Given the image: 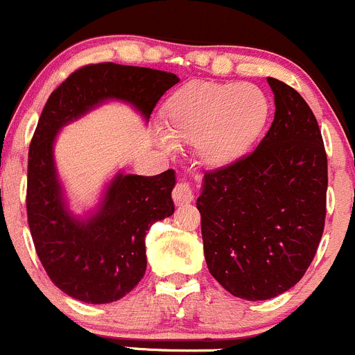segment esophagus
Returning <instances> with one entry per match:
<instances>
[{
	"label": "esophagus",
	"instance_id": "esophagus-1",
	"mask_svg": "<svg viewBox=\"0 0 355 355\" xmlns=\"http://www.w3.org/2000/svg\"><path fill=\"white\" fill-rule=\"evenodd\" d=\"M173 200L176 205H186L193 202V189L186 181H179L173 189Z\"/></svg>",
	"mask_w": 355,
	"mask_h": 355
}]
</instances>
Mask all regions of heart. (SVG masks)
Returning <instances> with one entry per match:
<instances>
[{"label":"heart","instance_id":"1","mask_svg":"<svg viewBox=\"0 0 355 355\" xmlns=\"http://www.w3.org/2000/svg\"><path fill=\"white\" fill-rule=\"evenodd\" d=\"M269 119V101L254 84L189 80L164 107L167 138L195 145L212 169L240 162L257 143Z\"/></svg>","mask_w":355,"mask_h":355}]
</instances>
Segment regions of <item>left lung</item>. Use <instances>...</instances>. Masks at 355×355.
I'll list each match as a JSON object with an SVG mask.
<instances>
[{
  "mask_svg": "<svg viewBox=\"0 0 355 355\" xmlns=\"http://www.w3.org/2000/svg\"><path fill=\"white\" fill-rule=\"evenodd\" d=\"M275 121L240 162L203 176L196 209L210 275L234 297L268 300L295 286L321 241L328 159L293 87L268 77Z\"/></svg>",
  "mask_w": 355,
  "mask_h": 355,
  "instance_id": "8db88e82",
  "label": "left lung"
}]
</instances>
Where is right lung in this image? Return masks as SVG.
Here are the masks:
<instances>
[{
  "instance_id": "add662e5",
  "label": "right lung",
  "mask_w": 355,
  "mask_h": 355,
  "mask_svg": "<svg viewBox=\"0 0 355 355\" xmlns=\"http://www.w3.org/2000/svg\"><path fill=\"white\" fill-rule=\"evenodd\" d=\"M176 73L146 67L94 63L80 67L50 94L29 146L27 223L36 254L55 286L86 304L128 295L145 276V236L173 216L176 174H122L110 181L96 212L73 217L57 176L53 143L69 122L107 100L128 101L148 121Z\"/></svg>"
}]
</instances>
